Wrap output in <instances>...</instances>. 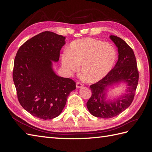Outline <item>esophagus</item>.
I'll list each match as a JSON object with an SVG mask.
<instances>
[{"label":"esophagus","mask_w":152,"mask_h":152,"mask_svg":"<svg viewBox=\"0 0 152 152\" xmlns=\"http://www.w3.org/2000/svg\"><path fill=\"white\" fill-rule=\"evenodd\" d=\"M76 87H77V88H80V87H83V84L80 83V82H77L76 83Z\"/></svg>","instance_id":"34e87169"}]
</instances>
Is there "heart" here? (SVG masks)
<instances>
[{
	"mask_svg": "<svg viewBox=\"0 0 152 152\" xmlns=\"http://www.w3.org/2000/svg\"><path fill=\"white\" fill-rule=\"evenodd\" d=\"M117 58L115 49L102 40L93 38L77 40L61 56L63 67L69 72L80 71L89 82H98L111 71Z\"/></svg>",
	"mask_w": 152,
	"mask_h": 152,
	"instance_id": "b5f03b06",
	"label": "heart"
}]
</instances>
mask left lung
<instances>
[{"label": "left lung", "instance_id": "1", "mask_svg": "<svg viewBox=\"0 0 152 152\" xmlns=\"http://www.w3.org/2000/svg\"><path fill=\"white\" fill-rule=\"evenodd\" d=\"M110 38L118 48V61L107 76L90 86L92 95L87 102V109L93 116L104 118L115 117L129 107L134 99L139 79L132 49L120 37L110 35ZM121 83L128 86L126 93L113 100H108L107 89Z\"/></svg>", "mask_w": 152, "mask_h": 152}]
</instances>
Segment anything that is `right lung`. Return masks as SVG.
<instances>
[{
  "label": "right lung",
  "mask_w": 152,
  "mask_h": 152,
  "mask_svg": "<svg viewBox=\"0 0 152 152\" xmlns=\"http://www.w3.org/2000/svg\"><path fill=\"white\" fill-rule=\"evenodd\" d=\"M65 37L44 31L23 44L14 61L12 72L18 99L26 111L48 120L58 117L76 83L57 75L53 63L58 62Z\"/></svg>",
  "instance_id": "1"
}]
</instances>
